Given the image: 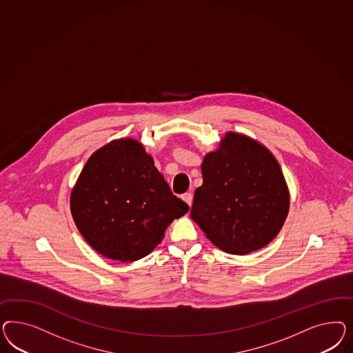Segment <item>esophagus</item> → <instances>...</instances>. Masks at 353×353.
<instances>
[{
    "label": "esophagus",
    "instance_id": "1",
    "mask_svg": "<svg viewBox=\"0 0 353 353\" xmlns=\"http://www.w3.org/2000/svg\"><path fill=\"white\" fill-rule=\"evenodd\" d=\"M182 199H183V202L188 204L189 207H192V192H185L183 195H182Z\"/></svg>",
    "mask_w": 353,
    "mask_h": 353
}]
</instances>
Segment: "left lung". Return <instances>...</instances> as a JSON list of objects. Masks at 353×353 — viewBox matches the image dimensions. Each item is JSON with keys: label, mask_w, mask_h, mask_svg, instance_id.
Here are the masks:
<instances>
[{"label": "left lung", "mask_w": 353, "mask_h": 353, "mask_svg": "<svg viewBox=\"0 0 353 353\" xmlns=\"http://www.w3.org/2000/svg\"><path fill=\"white\" fill-rule=\"evenodd\" d=\"M202 174L190 216L214 246L246 255L276 238L289 214L290 194L265 146L228 132L220 148L204 157Z\"/></svg>", "instance_id": "1"}]
</instances>
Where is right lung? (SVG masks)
Wrapping results in <instances>:
<instances>
[{"label":"right lung","mask_w":353,"mask_h":353,"mask_svg":"<svg viewBox=\"0 0 353 353\" xmlns=\"http://www.w3.org/2000/svg\"><path fill=\"white\" fill-rule=\"evenodd\" d=\"M70 205L89 246L123 263L149 255L168 225L189 211L133 139L97 150L76 181Z\"/></svg>","instance_id":"right-lung-1"}]
</instances>
